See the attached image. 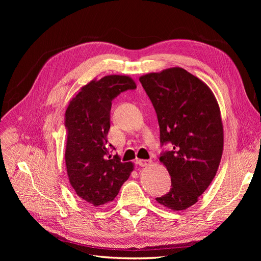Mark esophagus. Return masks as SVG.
I'll list each match as a JSON object with an SVG mask.
<instances>
[{
    "label": "esophagus",
    "mask_w": 261,
    "mask_h": 261,
    "mask_svg": "<svg viewBox=\"0 0 261 261\" xmlns=\"http://www.w3.org/2000/svg\"><path fill=\"white\" fill-rule=\"evenodd\" d=\"M137 164L139 167H147V165L151 164V160H144V159H139L137 160Z\"/></svg>",
    "instance_id": "obj_1"
}]
</instances>
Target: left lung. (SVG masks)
<instances>
[{"instance_id":"1","label":"left lung","mask_w":261,"mask_h":261,"mask_svg":"<svg viewBox=\"0 0 261 261\" xmlns=\"http://www.w3.org/2000/svg\"><path fill=\"white\" fill-rule=\"evenodd\" d=\"M160 127L161 144L172 150L160 161L169 171L171 189L155 200L173 211L198 201L215 178L223 152V124L215 94L181 67L140 76Z\"/></svg>"}]
</instances>
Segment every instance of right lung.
<instances>
[{
    "instance_id": "obj_1",
    "label": "right lung",
    "mask_w": 261,
    "mask_h": 261,
    "mask_svg": "<svg viewBox=\"0 0 261 261\" xmlns=\"http://www.w3.org/2000/svg\"><path fill=\"white\" fill-rule=\"evenodd\" d=\"M135 88L129 76L108 75L82 87L66 108L67 176L76 194L94 207L112 201L134 170L132 162L111 159L108 133L112 100Z\"/></svg>"
}]
</instances>
